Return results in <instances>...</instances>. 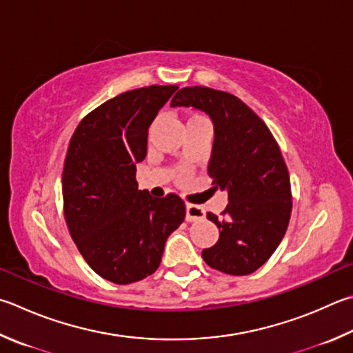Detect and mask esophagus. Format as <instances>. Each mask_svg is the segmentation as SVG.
Wrapping results in <instances>:
<instances>
[{"label":"esophagus","instance_id":"esophagus-1","mask_svg":"<svg viewBox=\"0 0 353 353\" xmlns=\"http://www.w3.org/2000/svg\"><path fill=\"white\" fill-rule=\"evenodd\" d=\"M205 211L202 207L199 205H193V203H187V221L188 222H196L203 219Z\"/></svg>","mask_w":353,"mask_h":353}]
</instances>
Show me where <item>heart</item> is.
I'll return each mask as SVG.
<instances>
[{"label":"heart","mask_w":353,"mask_h":353,"mask_svg":"<svg viewBox=\"0 0 353 353\" xmlns=\"http://www.w3.org/2000/svg\"><path fill=\"white\" fill-rule=\"evenodd\" d=\"M197 117H202V115H193L191 119H197ZM185 177H187V174H185V172H181V179H185Z\"/></svg>","instance_id":"1"}]
</instances>
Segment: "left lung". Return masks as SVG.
Masks as SVG:
<instances>
[{
  "label": "left lung",
  "mask_w": 353,
  "mask_h": 353,
  "mask_svg": "<svg viewBox=\"0 0 353 353\" xmlns=\"http://www.w3.org/2000/svg\"><path fill=\"white\" fill-rule=\"evenodd\" d=\"M171 106H194L214 125L208 176L214 190L228 191L221 216L207 217L219 241L202 258L214 270L243 276L270 259L292 213V188L279 145L258 114L236 95L207 86L177 91Z\"/></svg>",
  "instance_id": "1"
}]
</instances>
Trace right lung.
<instances>
[{
    "label": "right lung",
    "instance_id": "1",
    "mask_svg": "<svg viewBox=\"0 0 353 353\" xmlns=\"http://www.w3.org/2000/svg\"><path fill=\"white\" fill-rule=\"evenodd\" d=\"M176 91H126L83 117L70 137L61 177L66 225L88 265L114 284L154 273L166 239L185 219L177 194L152 197L136 181L151 121Z\"/></svg>",
    "mask_w": 353,
    "mask_h": 353
}]
</instances>
